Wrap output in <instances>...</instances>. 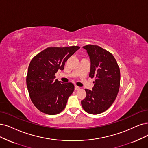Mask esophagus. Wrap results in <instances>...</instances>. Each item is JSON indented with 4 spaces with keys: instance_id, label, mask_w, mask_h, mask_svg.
<instances>
[{
    "instance_id": "esophagus-1",
    "label": "esophagus",
    "mask_w": 148,
    "mask_h": 148,
    "mask_svg": "<svg viewBox=\"0 0 148 148\" xmlns=\"http://www.w3.org/2000/svg\"><path fill=\"white\" fill-rule=\"evenodd\" d=\"M80 90V87L77 86H75V90Z\"/></svg>"
}]
</instances>
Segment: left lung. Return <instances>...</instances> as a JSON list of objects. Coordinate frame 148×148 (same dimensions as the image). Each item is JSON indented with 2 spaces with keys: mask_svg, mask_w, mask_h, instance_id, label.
<instances>
[{
  "mask_svg": "<svg viewBox=\"0 0 148 148\" xmlns=\"http://www.w3.org/2000/svg\"><path fill=\"white\" fill-rule=\"evenodd\" d=\"M90 58V77L95 78L92 90L85 89L86 96L81 101L84 110L92 114L106 111L115 100L120 86V70L113 55L96 45L83 47Z\"/></svg>",
  "mask_w": 148,
  "mask_h": 148,
  "instance_id": "8db88e82",
  "label": "left lung"
}]
</instances>
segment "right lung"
<instances>
[{
	"mask_svg": "<svg viewBox=\"0 0 148 148\" xmlns=\"http://www.w3.org/2000/svg\"><path fill=\"white\" fill-rule=\"evenodd\" d=\"M79 46L49 47L32 58L26 82L32 102L40 112L54 115L62 112L74 90L73 84L55 79L58 69L63 70L68 59Z\"/></svg>",
	"mask_w": 148,
	"mask_h": 148,
	"instance_id": "right-lung-1",
	"label": "right lung"
}]
</instances>
